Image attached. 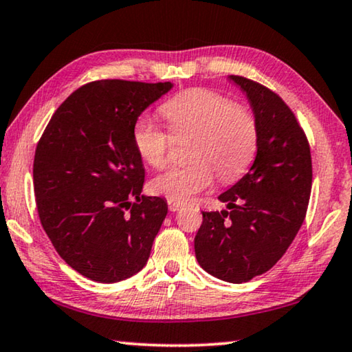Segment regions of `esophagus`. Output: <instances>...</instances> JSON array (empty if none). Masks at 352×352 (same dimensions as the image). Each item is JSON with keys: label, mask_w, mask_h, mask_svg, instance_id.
Returning a JSON list of instances; mask_svg holds the SVG:
<instances>
[{"label": "esophagus", "mask_w": 352, "mask_h": 352, "mask_svg": "<svg viewBox=\"0 0 352 352\" xmlns=\"http://www.w3.org/2000/svg\"><path fill=\"white\" fill-rule=\"evenodd\" d=\"M167 205H169V210L170 211H178L182 208V204L180 202H175V200L172 199H167Z\"/></svg>", "instance_id": "obj_1"}]
</instances>
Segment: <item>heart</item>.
Masks as SVG:
<instances>
[{
	"label": "heart",
	"mask_w": 352,
	"mask_h": 352,
	"mask_svg": "<svg viewBox=\"0 0 352 352\" xmlns=\"http://www.w3.org/2000/svg\"><path fill=\"white\" fill-rule=\"evenodd\" d=\"M174 135L194 133L186 166L172 167L152 182L153 192L175 202H188L208 188L214 172L221 182H233L252 163L258 126L252 111L232 103L226 96L204 87L178 94L161 106ZM139 155L161 169L169 160L170 135L150 120H139L133 130Z\"/></svg>",
	"instance_id": "obj_1"
}]
</instances>
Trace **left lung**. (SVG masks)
I'll use <instances>...</instances> for the list:
<instances>
[{"instance_id":"left-lung-1","label":"left lung","mask_w":352,"mask_h":352,"mask_svg":"<svg viewBox=\"0 0 352 352\" xmlns=\"http://www.w3.org/2000/svg\"><path fill=\"white\" fill-rule=\"evenodd\" d=\"M252 106L258 142L252 167L219 196L227 210L202 211L194 250L221 280L248 282L287 252L305 219L311 191L310 146L287 103L260 82L230 75Z\"/></svg>"}]
</instances>
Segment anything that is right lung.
<instances>
[{
  "instance_id": "obj_1",
  "label": "right lung",
  "mask_w": 352,
  "mask_h": 352,
  "mask_svg": "<svg viewBox=\"0 0 352 352\" xmlns=\"http://www.w3.org/2000/svg\"><path fill=\"white\" fill-rule=\"evenodd\" d=\"M170 89L169 81L87 82L56 109L37 144L42 227L60 258L91 280H125L147 263L167 204L141 194L146 172L133 130Z\"/></svg>"
}]
</instances>
